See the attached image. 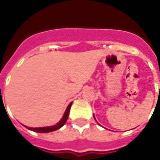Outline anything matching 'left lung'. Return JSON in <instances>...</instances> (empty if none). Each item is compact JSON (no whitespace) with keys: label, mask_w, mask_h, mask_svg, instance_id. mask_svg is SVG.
<instances>
[{"label":"left lung","mask_w":160,"mask_h":160,"mask_svg":"<svg viewBox=\"0 0 160 160\" xmlns=\"http://www.w3.org/2000/svg\"><path fill=\"white\" fill-rule=\"evenodd\" d=\"M94 119H95V115H94ZM95 120H96V119H95ZM96 122H97V121H96ZM98 124H99V123H98Z\"/></svg>","instance_id":"8db88e82"}]
</instances>
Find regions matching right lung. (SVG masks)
Returning <instances> with one entry per match:
<instances>
[{
    "label": "right lung",
    "instance_id": "obj_1",
    "mask_svg": "<svg viewBox=\"0 0 160 160\" xmlns=\"http://www.w3.org/2000/svg\"><path fill=\"white\" fill-rule=\"evenodd\" d=\"M71 105H72V102L70 103V105L67 106V108L65 109V114H64L63 117L61 118V119L58 122L57 124H55V125L47 127H39V128H32V127H27L25 126V125H24V126L26 127V128H27L28 129H30V130L37 132V133H49V132H52L55 131V130H57V129H60V128L65 124V122L67 121L68 116H69V113H70V109Z\"/></svg>",
    "mask_w": 160,
    "mask_h": 160
}]
</instances>
